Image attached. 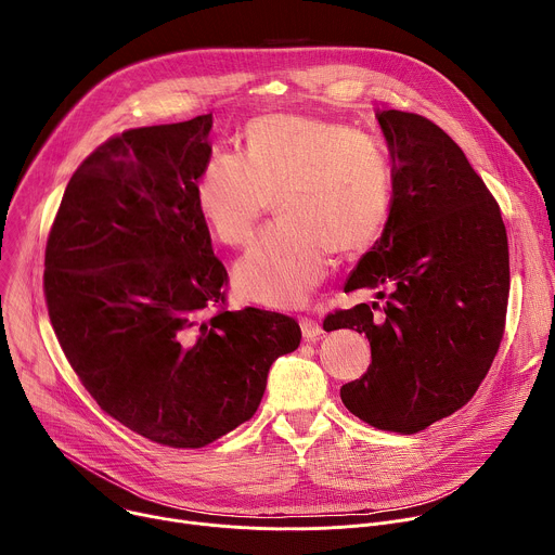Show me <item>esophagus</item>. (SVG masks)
<instances>
[{
	"label": "esophagus",
	"mask_w": 555,
	"mask_h": 555,
	"mask_svg": "<svg viewBox=\"0 0 555 555\" xmlns=\"http://www.w3.org/2000/svg\"><path fill=\"white\" fill-rule=\"evenodd\" d=\"M300 330H302V338H305L307 343L319 340V338L325 334L323 327H321V323L313 321V319H307V315H302V319H300Z\"/></svg>",
	"instance_id": "obj_1"
}]
</instances>
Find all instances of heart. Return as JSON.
I'll return each instance as SVG.
<instances>
[{
	"label": "heart",
	"mask_w": 555,
	"mask_h": 555,
	"mask_svg": "<svg viewBox=\"0 0 555 555\" xmlns=\"http://www.w3.org/2000/svg\"><path fill=\"white\" fill-rule=\"evenodd\" d=\"M395 195L386 144L351 125L270 114L244 129V153L204 165L195 204L225 246L250 242L276 199L281 221L234 268L240 292L296 307L323 283L334 250L356 255L384 234Z\"/></svg>",
	"instance_id": "1"
}]
</instances>
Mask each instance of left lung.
<instances>
[{
    "label": "left lung",
    "mask_w": 555,
    "mask_h": 555,
    "mask_svg": "<svg viewBox=\"0 0 555 555\" xmlns=\"http://www.w3.org/2000/svg\"><path fill=\"white\" fill-rule=\"evenodd\" d=\"M395 178L388 225L345 292H377L325 315V332L356 330L371 364L340 388L364 424L415 435L463 409L486 379L505 334L509 250L499 202L461 146L433 120L384 109Z\"/></svg>",
    "instance_id": "1"
}]
</instances>
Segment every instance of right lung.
Returning a JSON list of instances; mask_svg holds the SVG:
<instances>
[{
    "label": "right lung",
    "mask_w": 555,
    "mask_h": 555,
    "mask_svg": "<svg viewBox=\"0 0 555 555\" xmlns=\"http://www.w3.org/2000/svg\"><path fill=\"white\" fill-rule=\"evenodd\" d=\"M212 114L127 129L67 182L46 244L56 340L96 404L140 437L204 448L248 422L272 362L300 345L292 315L228 311L195 184Z\"/></svg>",
    "instance_id": "obj_1"
}]
</instances>
